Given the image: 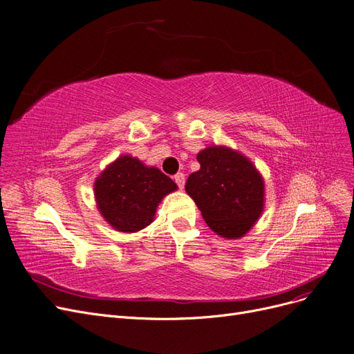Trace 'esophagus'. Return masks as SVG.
Instances as JSON below:
<instances>
[{
	"label": "esophagus",
	"instance_id": "1",
	"mask_svg": "<svg viewBox=\"0 0 354 354\" xmlns=\"http://www.w3.org/2000/svg\"><path fill=\"white\" fill-rule=\"evenodd\" d=\"M174 181L177 183V186H178L180 189H185V183H186L185 174H183V173H177V174L174 176Z\"/></svg>",
	"mask_w": 354,
	"mask_h": 354
}]
</instances>
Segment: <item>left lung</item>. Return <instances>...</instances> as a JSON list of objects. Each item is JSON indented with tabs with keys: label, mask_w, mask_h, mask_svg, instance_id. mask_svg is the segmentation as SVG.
Here are the masks:
<instances>
[{
	"label": "left lung",
	"mask_w": 354,
	"mask_h": 354,
	"mask_svg": "<svg viewBox=\"0 0 354 354\" xmlns=\"http://www.w3.org/2000/svg\"><path fill=\"white\" fill-rule=\"evenodd\" d=\"M201 169L192 173L186 192L209 228L223 238H241L264 209V180L256 165L228 147L197 153Z\"/></svg>",
	"instance_id": "obj_1"
}]
</instances>
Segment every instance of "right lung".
<instances>
[{"label":"right lung","instance_id":"1","mask_svg":"<svg viewBox=\"0 0 354 354\" xmlns=\"http://www.w3.org/2000/svg\"><path fill=\"white\" fill-rule=\"evenodd\" d=\"M174 190L177 185L171 178L131 155L107 165L94 183L98 210L120 232L144 230L153 221L164 196Z\"/></svg>","mask_w":354,"mask_h":354}]
</instances>
